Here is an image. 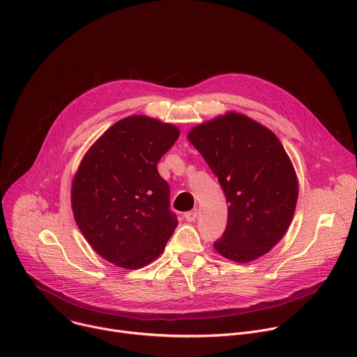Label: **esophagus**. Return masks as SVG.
I'll return each mask as SVG.
<instances>
[{
    "instance_id": "1",
    "label": "esophagus",
    "mask_w": 357,
    "mask_h": 357,
    "mask_svg": "<svg viewBox=\"0 0 357 357\" xmlns=\"http://www.w3.org/2000/svg\"><path fill=\"white\" fill-rule=\"evenodd\" d=\"M196 218H197V209H195V211H190V212H186V213H185V219H186L188 222H195V220H196Z\"/></svg>"
}]
</instances>
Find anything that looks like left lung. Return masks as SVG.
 <instances>
[{"label": "left lung", "mask_w": 357, "mask_h": 357, "mask_svg": "<svg viewBox=\"0 0 357 357\" xmlns=\"http://www.w3.org/2000/svg\"><path fill=\"white\" fill-rule=\"evenodd\" d=\"M188 139L229 203L216 251L234 263L260 259L287 233L298 200L296 172L278 137L256 120L227 112L190 128Z\"/></svg>", "instance_id": "left-lung-1"}]
</instances>
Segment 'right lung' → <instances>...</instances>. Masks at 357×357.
Masks as SVG:
<instances>
[{"instance_id":"add662e5","label":"right lung","mask_w":357,"mask_h":357,"mask_svg":"<svg viewBox=\"0 0 357 357\" xmlns=\"http://www.w3.org/2000/svg\"><path fill=\"white\" fill-rule=\"evenodd\" d=\"M181 131L148 116L113 124L87 149L72 181L75 220L109 263L138 270L154 261L178 226L157 164Z\"/></svg>"}]
</instances>
